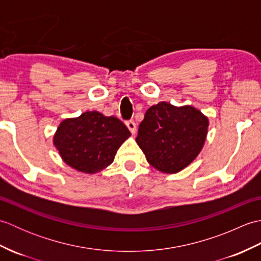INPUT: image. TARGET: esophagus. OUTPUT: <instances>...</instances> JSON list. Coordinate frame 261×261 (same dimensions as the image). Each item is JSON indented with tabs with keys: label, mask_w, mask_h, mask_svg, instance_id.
<instances>
[{
	"label": "esophagus",
	"mask_w": 261,
	"mask_h": 261,
	"mask_svg": "<svg viewBox=\"0 0 261 261\" xmlns=\"http://www.w3.org/2000/svg\"><path fill=\"white\" fill-rule=\"evenodd\" d=\"M126 126H127V129L130 130V132L132 135H135L136 134V131H137V125H136V123L134 121H126Z\"/></svg>",
	"instance_id": "1"
}]
</instances>
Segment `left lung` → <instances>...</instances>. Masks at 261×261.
Masks as SVG:
<instances>
[{"instance_id": "8db88e82", "label": "left lung", "mask_w": 261, "mask_h": 261, "mask_svg": "<svg viewBox=\"0 0 261 261\" xmlns=\"http://www.w3.org/2000/svg\"><path fill=\"white\" fill-rule=\"evenodd\" d=\"M207 129L208 119L197 109L160 102L147 110L136 141L153 168L175 174L198 156Z\"/></svg>"}]
</instances>
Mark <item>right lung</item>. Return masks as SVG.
Masks as SVG:
<instances>
[{
	"label": "right lung",
	"mask_w": 261,
	"mask_h": 261,
	"mask_svg": "<svg viewBox=\"0 0 261 261\" xmlns=\"http://www.w3.org/2000/svg\"><path fill=\"white\" fill-rule=\"evenodd\" d=\"M130 136L124 123L115 116L87 111L59 124L54 145L71 168L95 174L113 163L118 149Z\"/></svg>",
	"instance_id": "right-lung-1"
}]
</instances>
